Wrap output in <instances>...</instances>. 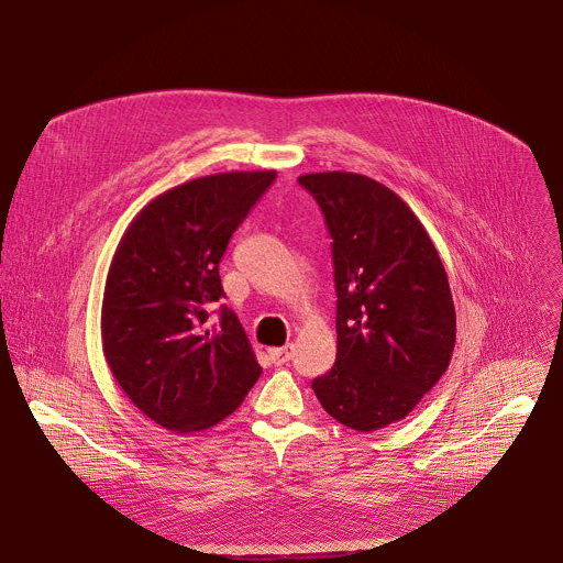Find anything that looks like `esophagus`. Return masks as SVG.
I'll list each match as a JSON object with an SVG mask.
<instances>
[{
	"mask_svg": "<svg viewBox=\"0 0 563 563\" xmlns=\"http://www.w3.org/2000/svg\"><path fill=\"white\" fill-rule=\"evenodd\" d=\"M267 354H269V358H272V363H274V365H285V363H289V361H291V356H294V347H291V345H285V347H272Z\"/></svg>",
	"mask_w": 563,
	"mask_h": 563,
	"instance_id": "obj_1",
	"label": "esophagus"
}]
</instances>
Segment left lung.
Here are the masks:
<instances>
[{
	"mask_svg": "<svg viewBox=\"0 0 563 563\" xmlns=\"http://www.w3.org/2000/svg\"><path fill=\"white\" fill-rule=\"evenodd\" d=\"M298 183L323 209L336 283V363L311 380L330 417L356 432L406 419L445 374L456 313L426 227L385 185L350 172Z\"/></svg>",
	"mask_w": 563,
	"mask_h": 563,
	"instance_id": "8db88e82",
	"label": "left lung"
}]
</instances>
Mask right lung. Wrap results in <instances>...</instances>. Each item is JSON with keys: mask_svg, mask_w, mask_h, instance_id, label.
<instances>
[{"mask_svg": "<svg viewBox=\"0 0 563 563\" xmlns=\"http://www.w3.org/2000/svg\"><path fill=\"white\" fill-rule=\"evenodd\" d=\"M276 172H229L153 198L124 231L102 300L104 358L131 404L178 434L229 417L263 367L224 291L220 258Z\"/></svg>", "mask_w": 563, "mask_h": 563, "instance_id": "obj_1", "label": "right lung"}]
</instances>
